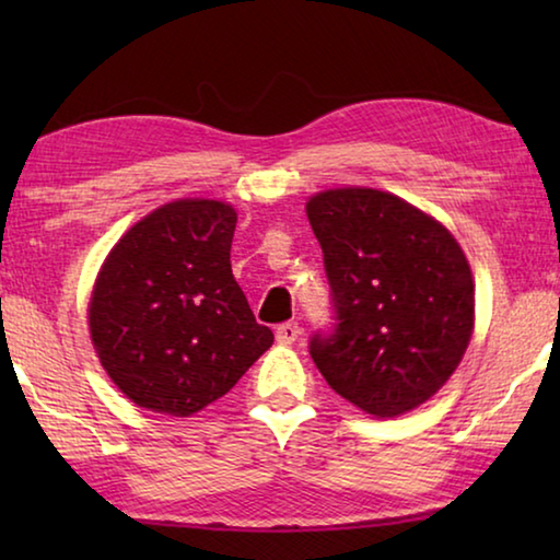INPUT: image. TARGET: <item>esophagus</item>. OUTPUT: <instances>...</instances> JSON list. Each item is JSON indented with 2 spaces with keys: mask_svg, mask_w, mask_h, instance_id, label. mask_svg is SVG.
Here are the masks:
<instances>
[{
  "mask_svg": "<svg viewBox=\"0 0 560 560\" xmlns=\"http://www.w3.org/2000/svg\"><path fill=\"white\" fill-rule=\"evenodd\" d=\"M299 336H301V326L296 324V320H287V324L277 326V340H279V343L291 346Z\"/></svg>",
  "mask_w": 560,
  "mask_h": 560,
  "instance_id": "esophagus-1",
  "label": "esophagus"
}]
</instances>
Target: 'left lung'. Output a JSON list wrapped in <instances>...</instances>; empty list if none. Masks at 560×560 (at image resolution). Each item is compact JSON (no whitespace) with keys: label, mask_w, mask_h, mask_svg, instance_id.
I'll return each mask as SVG.
<instances>
[{"label":"left lung","mask_w":560,"mask_h":560,"mask_svg":"<svg viewBox=\"0 0 560 560\" xmlns=\"http://www.w3.org/2000/svg\"><path fill=\"white\" fill-rule=\"evenodd\" d=\"M334 328L308 353L334 390L375 417H397L440 390L474 328V281L459 244L432 217L368 187L311 197Z\"/></svg>","instance_id":"left-lung-1"}]
</instances>
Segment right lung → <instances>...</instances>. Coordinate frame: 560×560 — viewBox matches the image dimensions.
Listing matches in <instances>:
<instances>
[{"label": "right lung", "instance_id": "1", "mask_svg": "<svg viewBox=\"0 0 560 560\" xmlns=\"http://www.w3.org/2000/svg\"><path fill=\"white\" fill-rule=\"evenodd\" d=\"M236 212L214 200H177L113 246L93 287L91 338L128 400L187 417L220 400L273 334L257 324L234 281Z\"/></svg>", "mask_w": 560, "mask_h": 560}]
</instances>
